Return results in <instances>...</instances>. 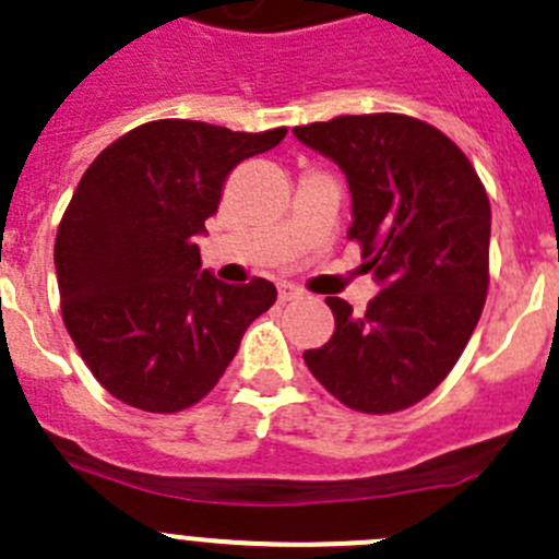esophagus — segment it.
Here are the masks:
<instances>
[{
	"mask_svg": "<svg viewBox=\"0 0 559 559\" xmlns=\"http://www.w3.org/2000/svg\"><path fill=\"white\" fill-rule=\"evenodd\" d=\"M293 298H304V290L298 285H293V282H282L280 285V301H293Z\"/></svg>",
	"mask_w": 559,
	"mask_h": 559,
	"instance_id": "esophagus-1",
	"label": "esophagus"
}]
</instances>
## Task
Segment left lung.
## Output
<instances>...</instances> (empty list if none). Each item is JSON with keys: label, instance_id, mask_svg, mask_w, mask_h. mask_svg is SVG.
Returning a JSON list of instances; mask_svg holds the SVG:
<instances>
[{"label": "left lung", "instance_id": "1", "mask_svg": "<svg viewBox=\"0 0 559 559\" xmlns=\"http://www.w3.org/2000/svg\"><path fill=\"white\" fill-rule=\"evenodd\" d=\"M293 135L345 174L347 236L383 287L361 314L325 298L336 329L323 347L304 350V361L353 411H405L443 383L480 318L489 198L465 152L413 116H336L293 127Z\"/></svg>", "mask_w": 559, "mask_h": 559}]
</instances>
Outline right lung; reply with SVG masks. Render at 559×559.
<instances>
[{"label":"right lung","mask_w":559,"mask_h":559,"mask_svg":"<svg viewBox=\"0 0 559 559\" xmlns=\"http://www.w3.org/2000/svg\"><path fill=\"white\" fill-rule=\"evenodd\" d=\"M285 132L146 121L81 176L53 245L62 318L94 378L124 405L179 413L201 402L247 325L277 301L269 280L225 285L201 269L195 239L230 170Z\"/></svg>","instance_id":"obj_1"}]
</instances>
